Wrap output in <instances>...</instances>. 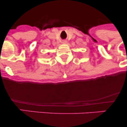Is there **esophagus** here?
I'll return each mask as SVG.
<instances>
[{
	"instance_id": "34e87169",
	"label": "esophagus",
	"mask_w": 127,
	"mask_h": 127,
	"mask_svg": "<svg viewBox=\"0 0 127 127\" xmlns=\"http://www.w3.org/2000/svg\"><path fill=\"white\" fill-rule=\"evenodd\" d=\"M62 43H63V44H66V43H67V41H66V40H63L62 42Z\"/></svg>"
}]
</instances>
